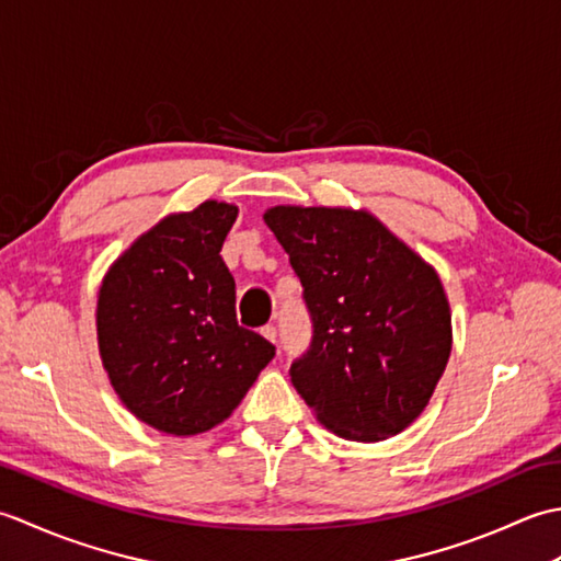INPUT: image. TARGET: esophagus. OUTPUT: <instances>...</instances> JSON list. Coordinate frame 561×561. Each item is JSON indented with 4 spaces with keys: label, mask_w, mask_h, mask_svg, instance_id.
<instances>
[{
    "label": "esophagus",
    "mask_w": 561,
    "mask_h": 561,
    "mask_svg": "<svg viewBox=\"0 0 561 561\" xmlns=\"http://www.w3.org/2000/svg\"><path fill=\"white\" fill-rule=\"evenodd\" d=\"M260 332H262V337L270 340L272 344H277V328H274V325H265Z\"/></svg>",
    "instance_id": "obj_1"
}]
</instances>
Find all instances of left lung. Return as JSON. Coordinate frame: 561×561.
<instances>
[{
    "label": "left lung",
    "instance_id": "8db88e82",
    "mask_svg": "<svg viewBox=\"0 0 561 561\" xmlns=\"http://www.w3.org/2000/svg\"><path fill=\"white\" fill-rule=\"evenodd\" d=\"M313 320L289 368L316 420L347 440H386L424 412L444 376L450 306L436 270L371 211L270 207Z\"/></svg>",
    "mask_w": 561,
    "mask_h": 561
}]
</instances>
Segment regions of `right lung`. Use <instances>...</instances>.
I'll list each match as a JSON object with an SVG mask.
<instances>
[{
	"label": "right lung",
	"instance_id": "right-lung-1",
	"mask_svg": "<svg viewBox=\"0 0 561 561\" xmlns=\"http://www.w3.org/2000/svg\"><path fill=\"white\" fill-rule=\"evenodd\" d=\"M238 217L207 199L163 217L105 272L99 352L111 386L139 422L195 436L229 420L274 347L236 320V282L221 260Z\"/></svg>",
	"mask_w": 561,
	"mask_h": 561
}]
</instances>
